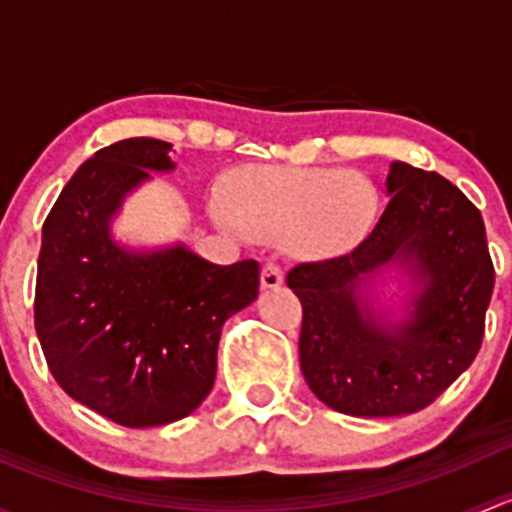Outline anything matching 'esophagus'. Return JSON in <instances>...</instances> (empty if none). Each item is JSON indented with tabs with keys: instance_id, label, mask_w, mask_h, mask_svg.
I'll use <instances>...</instances> for the list:
<instances>
[{
	"instance_id": "obj_1",
	"label": "esophagus",
	"mask_w": 512,
	"mask_h": 512,
	"mask_svg": "<svg viewBox=\"0 0 512 512\" xmlns=\"http://www.w3.org/2000/svg\"><path fill=\"white\" fill-rule=\"evenodd\" d=\"M260 282H262V287H265V289L282 287V282H285V275H282V267L277 265V262H267V265L262 267Z\"/></svg>"
}]
</instances>
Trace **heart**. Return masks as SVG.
Listing matches in <instances>:
<instances>
[{"instance_id":"obj_1","label":"heart","mask_w":512,"mask_h":512,"mask_svg":"<svg viewBox=\"0 0 512 512\" xmlns=\"http://www.w3.org/2000/svg\"><path fill=\"white\" fill-rule=\"evenodd\" d=\"M213 218L257 240H277L297 260L356 250L381 213V193L359 170L332 165H250L230 175Z\"/></svg>"}]
</instances>
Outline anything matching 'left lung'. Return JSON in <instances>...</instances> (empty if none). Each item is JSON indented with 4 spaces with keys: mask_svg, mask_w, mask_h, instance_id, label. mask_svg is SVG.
<instances>
[{
    "mask_svg": "<svg viewBox=\"0 0 512 512\" xmlns=\"http://www.w3.org/2000/svg\"><path fill=\"white\" fill-rule=\"evenodd\" d=\"M386 205L349 255L287 275L302 302L299 366L322 404L349 416L421 411L476 359L493 294L478 208L438 173L394 160ZM410 280L402 312L375 299L381 274Z\"/></svg>",
    "mask_w": 512,
    "mask_h": 512,
    "instance_id": "obj_1",
    "label": "left lung"
}]
</instances>
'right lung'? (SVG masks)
I'll list each match as a JSON object with an SVG mask.
<instances>
[{
    "label": "right lung",
    "instance_id": "add662e5",
    "mask_svg": "<svg viewBox=\"0 0 512 512\" xmlns=\"http://www.w3.org/2000/svg\"><path fill=\"white\" fill-rule=\"evenodd\" d=\"M170 143L126 138L94 153L41 227L34 324L61 389L128 428L193 414L218 371L223 324L257 299L260 265H213L175 245L113 237L123 200L170 173Z\"/></svg>",
    "mask_w": 512,
    "mask_h": 512
}]
</instances>
